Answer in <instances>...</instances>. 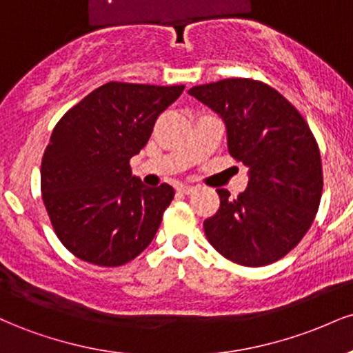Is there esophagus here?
Wrapping results in <instances>:
<instances>
[{"mask_svg": "<svg viewBox=\"0 0 353 353\" xmlns=\"http://www.w3.org/2000/svg\"><path fill=\"white\" fill-rule=\"evenodd\" d=\"M194 190H196V188H194V185H181L179 188V192H182V194H192Z\"/></svg>", "mask_w": 353, "mask_h": 353, "instance_id": "34e87169", "label": "esophagus"}]
</instances>
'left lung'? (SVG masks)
<instances>
[{"instance_id": "1", "label": "left lung", "mask_w": 353, "mask_h": 353, "mask_svg": "<svg viewBox=\"0 0 353 353\" xmlns=\"http://www.w3.org/2000/svg\"><path fill=\"white\" fill-rule=\"evenodd\" d=\"M222 117L228 149L249 168L247 189L204 221L210 245L245 267L289 254L314 222L322 197V161L309 124L279 91L261 81L229 78L189 89Z\"/></svg>"}]
</instances>
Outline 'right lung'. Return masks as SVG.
<instances>
[{"instance_id": "right-lung-1", "label": "right lung", "mask_w": 353, "mask_h": 353, "mask_svg": "<svg viewBox=\"0 0 353 353\" xmlns=\"http://www.w3.org/2000/svg\"><path fill=\"white\" fill-rule=\"evenodd\" d=\"M182 91L111 81L52 129L41 163L43 202L56 236L81 261L119 267L152 242L174 189L145 188L129 161Z\"/></svg>"}]
</instances>
